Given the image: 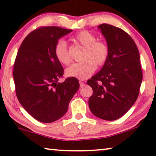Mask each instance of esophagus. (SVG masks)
I'll list each match as a JSON object with an SVG mask.
<instances>
[{"mask_svg":"<svg viewBox=\"0 0 156 156\" xmlns=\"http://www.w3.org/2000/svg\"><path fill=\"white\" fill-rule=\"evenodd\" d=\"M79 83H80V87H82V86H83L84 84V83H83V81H81V80H80L79 81Z\"/></svg>","mask_w":156,"mask_h":156,"instance_id":"1","label":"esophagus"}]
</instances>
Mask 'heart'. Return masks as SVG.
<instances>
[{
    "mask_svg": "<svg viewBox=\"0 0 156 156\" xmlns=\"http://www.w3.org/2000/svg\"><path fill=\"white\" fill-rule=\"evenodd\" d=\"M76 43L85 48L84 61L73 63L66 69L65 74L68 77L85 80L93 74L96 65H104L109 56V48L104 42L96 41V36L87 31H82L73 38ZM54 54L57 60L62 65H67L71 62L68 47L66 41L59 40L55 45Z\"/></svg>",
    "mask_w": 156,
    "mask_h": 156,
    "instance_id": "b5f03b06",
    "label": "heart"
}]
</instances>
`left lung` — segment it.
<instances>
[{"instance_id": "left-lung-1", "label": "left lung", "mask_w": 156, "mask_h": 156, "mask_svg": "<svg viewBox=\"0 0 156 156\" xmlns=\"http://www.w3.org/2000/svg\"><path fill=\"white\" fill-rule=\"evenodd\" d=\"M109 56L98 73L87 81L93 89L89 107L96 117L115 120L128 112L138 98L142 80L140 54L135 42L121 29L102 24Z\"/></svg>"}]
</instances>
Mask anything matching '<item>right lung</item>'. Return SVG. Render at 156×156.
<instances>
[{
  "label": "right lung",
  "mask_w": 156,
  "mask_h": 156,
  "mask_svg": "<svg viewBox=\"0 0 156 156\" xmlns=\"http://www.w3.org/2000/svg\"><path fill=\"white\" fill-rule=\"evenodd\" d=\"M71 31L54 26L38 28L26 36L18 51L13 72L16 96L23 107L41 122L62 118L80 87L76 78L58 82L64 69L55 56V45Z\"/></svg>",
  "instance_id": "obj_1"
}]
</instances>
